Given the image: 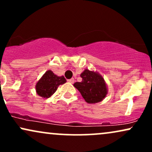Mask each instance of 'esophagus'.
I'll list each match as a JSON object with an SVG mask.
<instances>
[{
	"mask_svg": "<svg viewBox=\"0 0 152 152\" xmlns=\"http://www.w3.org/2000/svg\"><path fill=\"white\" fill-rule=\"evenodd\" d=\"M68 81H69V83H74V81H75V80H74V78H71V79L68 80Z\"/></svg>",
	"mask_w": 152,
	"mask_h": 152,
	"instance_id": "esophagus-1",
	"label": "esophagus"
}]
</instances>
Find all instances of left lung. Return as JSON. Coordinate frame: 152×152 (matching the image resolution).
<instances>
[{"mask_svg":"<svg viewBox=\"0 0 152 152\" xmlns=\"http://www.w3.org/2000/svg\"><path fill=\"white\" fill-rule=\"evenodd\" d=\"M81 82H76L74 86L79 91L88 104L103 101L108 94V88L103 76L97 71L85 69L81 74Z\"/></svg>","mask_w":152,"mask_h":152,"instance_id":"1","label":"left lung"}]
</instances>
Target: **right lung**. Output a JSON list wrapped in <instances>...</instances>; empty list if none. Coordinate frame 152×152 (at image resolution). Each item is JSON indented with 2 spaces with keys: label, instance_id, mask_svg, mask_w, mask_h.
<instances>
[{
  "label": "right lung",
  "instance_id": "add662e5",
  "mask_svg": "<svg viewBox=\"0 0 152 152\" xmlns=\"http://www.w3.org/2000/svg\"><path fill=\"white\" fill-rule=\"evenodd\" d=\"M66 82L64 76H58L51 70L46 71L42 77L36 84V91L38 96L43 99H48L56 91L60 85Z\"/></svg>",
  "mask_w": 152,
  "mask_h": 152
}]
</instances>
